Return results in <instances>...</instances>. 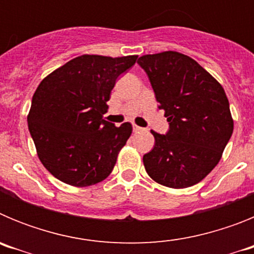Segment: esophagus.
Wrapping results in <instances>:
<instances>
[{
	"label": "esophagus",
	"mask_w": 254,
	"mask_h": 254,
	"mask_svg": "<svg viewBox=\"0 0 254 254\" xmlns=\"http://www.w3.org/2000/svg\"><path fill=\"white\" fill-rule=\"evenodd\" d=\"M132 129H133V132H140L142 128H141V127H138L137 125H134V123H133V125H132Z\"/></svg>",
	"instance_id": "1"
}]
</instances>
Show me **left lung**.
Here are the masks:
<instances>
[{
    "instance_id": "1",
    "label": "left lung",
    "mask_w": 254,
    "mask_h": 254,
    "mask_svg": "<svg viewBox=\"0 0 254 254\" xmlns=\"http://www.w3.org/2000/svg\"><path fill=\"white\" fill-rule=\"evenodd\" d=\"M137 64L169 122L167 134L151 131L155 145L143 155L145 169L165 187L197 185L216 167L232 137L234 121L225 91L193 58L179 52L145 55Z\"/></svg>"
}]
</instances>
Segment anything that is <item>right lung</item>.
I'll return each mask as SVG.
<instances>
[{"label": "right lung", "instance_id": "right-lung-1", "mask_svg": "<svg viewBox=\"0 0 254 254\" xmlns=\"http://www.w3.org/2000/svg\"><path fill=\"white\" fill-rule=\"evenodd\" d=\"M137 56L82 55L68 61L37 87L28 126L39 160L66 185L87 187L104 181L132 133L103 120L117 77Z\"/></svg>", "mask_w": 254, "mask_h": 254}]
</instances>
